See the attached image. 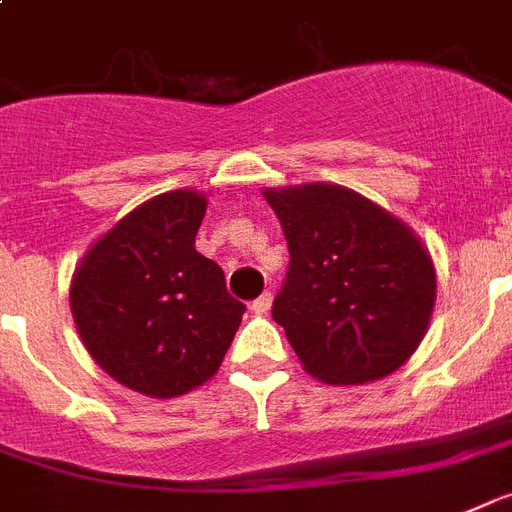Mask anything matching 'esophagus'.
Returning a JSON list of instances; mask_svg holds the SVG:
<instances>
[{
	"instance_id": "obj_1",
	"label": "esophagus",
	"mask_w": 512,
	"mask_h": 512,
	"mask_svg": "<svg viewBox=\"0 0 512 512\" xmlns=\"http://www.w3.org/2000/svg\"><path fill=\"white\" fill-rule=\"evenodd\" d=\"M269 308H272V293H261L259 298L251 303L253 314H266Z\"/></svg>"
}]
</instances>
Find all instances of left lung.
<instances>
[{
	"label": "left lung",
	"instance_id": "obj_1",
	"mask_svg": "<svg viewBox=\"0 0 512 512\" xmlns=\"http://www.w3.org/2000/svg\"><path fill=\"white\" fill-rule=\"evenodd\" d=\"M290 264L274 322L311 377L363 384L400 369L432 319L437 277L408 227L340 185L264 190Z\"/></svg>",
	"mask_w": 512,
	"mask_h": 512
}]
</instances>
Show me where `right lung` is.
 <instances>
[{
  "label": "right lung",
  "mask_w": 512,
  "mask_h": 512,
  "mask_svg": "<svg viewBox=\"0 0 512 512\" xmlns=\"http://www.w3.org/2000/svg\"><path fill=\"white\" fill-rule=\"evenodd\" d=\"M206 198H151L96 240L75 269L70 308L83 345L120 384L177 398L217 374L246 306L196 251Z\"/></svg>",
  "instance_id": "1"
}]
</instances>
